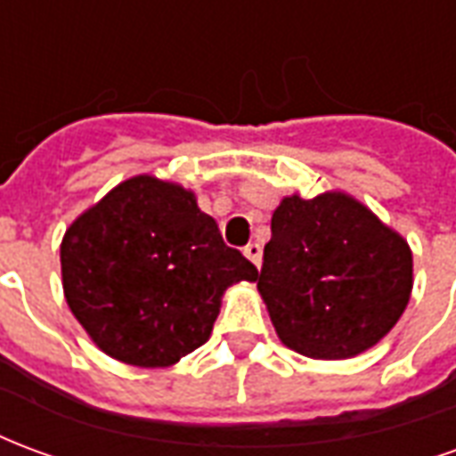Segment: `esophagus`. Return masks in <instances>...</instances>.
<instances>
[{
	"label": "esophagus",
	"mask_w": 456,
	"mask_h": 456,
	"mask_svg": "<svg viewBox=\"0 0 456 456\" xmlns=\"http://www.w3.org/2000/svg\"><path fill=\"white\" fill-rule=\"evenodd\" d=\"M244 256H247L256 268L261 266V244H256V241H254V244H248V247L244 248Z\"/></svg>",
	"instance_id": "esophagus-1"
}]
</instances>
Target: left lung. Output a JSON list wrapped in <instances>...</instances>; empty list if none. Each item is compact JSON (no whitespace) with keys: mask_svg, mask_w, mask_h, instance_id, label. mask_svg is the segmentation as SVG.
Listing matches in <instances>:
<instances>
[{"mask_svg":"<svg viewBox=\"0 0 456 456\" xmlns=\"http://www.w3.org/2000/svg\"><path fill=\"white\" fill-rule=\"evenodd\" d=\"M276 335L310 359H352L391 332L408 307V241L342 190L286 195L271 217L256 276Z\"/></svg>","mask_w":456,"mask_h":456,"instance_id":"left-lung-1","label":"left lung"}]
</instances>
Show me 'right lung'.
I'll list each match as a JSON object with an SVG mask.
<instances>
[{
	"label": "right lung",
	"mask_w": 456,
	"mask_h": 456,
	"mask_svg": "<svg viewBox=\"0 0 456 456\" xmlns=\"http://www.w3.org/2000/svg\"><path fill=\"white\" fill-rule=\"evenodd\" d=\"M65 303L107 356L166 369L208 342L222 296L256 266L222 241L195 192L156 175L121 180L65 229Z\"/></svg>",
	"instance_id": "obj_1"
}]
</instances>
